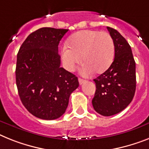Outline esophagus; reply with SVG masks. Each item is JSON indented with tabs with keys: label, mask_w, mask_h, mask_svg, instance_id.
I'll return each mask as SVG.
<instances>
[{
	"label": "esophagus",
	"mask_w": 149,
	"mask_h": 149,
	"mask_svg": "<svg viewBox=\"0 0 149 149\" xmlns=\"http://www.w3.org/2000/svg\"><path fill=\"white\" fill-rule=\"evenodd\" d=\"M86 82V80L85 79H81V78H79V84L82 85V83H84V82Z\"/></svg>",
	"instance_id": "1"
}]
</instances>
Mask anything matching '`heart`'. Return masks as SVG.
<instances>
[{"instance_id": "obj_1", "label": "heart", "mask_w": 149, "mask_h": 149, "mask_svg": "<svg viewBox=\"0 0 149 149\" xmlns=\"http://www.w3.org/2000/svg\"><path fill=\"white\" fill-rule=\"evenodd\" d=\"M82 61L84 63L81 72L88 76L95 71L102 73L113 62L114 44L109 33L98 30H82L71 36L68 46L61 50L63 64L68 70H73L75 67Z\"/></svg>"}]
</instances>
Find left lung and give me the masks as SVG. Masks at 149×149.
I'll return each mask as SVG.
<instances>
[{
	"instance_id": "left-lung-1",
	"label": "left lung",
	"mask_w": 149,
	"mask_h": 149,
	"mask_svg": "<svg viewBox=\"0 0 149 149\" xmlns=\"http://www.w3.org/2000/svg\"><path fill=\"white\" fill-rule=\"evenodd\" d=\"M114 44V59L105 72L94 79L96 91L92 105L97 113L109 117L124 110L136 92V62L131 47L116 29L107 27Z\"/></svg>"
}]
</instances>
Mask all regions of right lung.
I'll return each mask as SVG.
<instances>
[{
    "label": "right lung",
    "instance_id": "add662e5",
    "mask_svg": "<svg viewBox=\"0 0 149 149\" xmlns=\"http://www.w3.org/2000/svg\"><path fill=\"white\" fill-rule=\"evenodd\" d=\"M68 29L44 27L29 35L17 54L16 82L22 104L43 120L65 113L79 86L74 74L61 67L58 45Z\"/></svg>",
    "mask_w": 149,
    "mask_h": 149
}]
</instances>
